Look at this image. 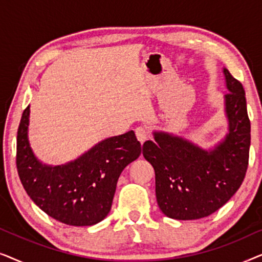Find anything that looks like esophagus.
Returning <instances> with one entry per match:
<instances>
[{
    "label": "esophagus",
    "mask_w": 262,
    "mask_h": 262,
    "mask_svg": "<svg viewBox=\"0 0 262 262\" xmlns=\"http://www.w3.org/2000/svg\"><path fill=\"white\" fill-rule=\"evenodd\" d=\"M136 136H137V139L141 143H144L149 137V131L145 126H138L136 128Z\"/></svg>",
    "instance_id": "34e87169"
}]
</instances>
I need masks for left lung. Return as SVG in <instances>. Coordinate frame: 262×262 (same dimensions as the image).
Here are the masks:
<instances>
[{
  "label": "left lung",
  "mask_w": 262,
  "mask_h": 262,
  "mask_svg": "<svg viewBox=\"0 0 262 262\" xmlns=\"http://www.w3.org/2000/svg\"><path fill=\"white\" fill-rule=\"evenodd\" d=\"M228 134L204 149L180 136L154 131L143 156L155 169L156 199L167 217L199 220L221 209L237 192L249 159L250 121L242 84L223 68Z\"/></svg>",
  "instance_id": "left-lung-1"
}]
</instances>
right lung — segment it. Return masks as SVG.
<instances>
[{"instance_id": "add662e5", "label": "right lung", "mask_w": 262, "mask_h": 262, "mask_svg": "<svg viewBox=\"0 0 262 262\" xmlns=\"http://www.w3.org/2000/svg\"><path fill=\"white\" fill-rule=\"evenodd\" d=\"M30 106L21 117L16 139V167L30 198L50 217L75 227L101 222L108 214L118 179L141 155L134 131L106 138L58 166L42 163L28 141Z\"/></svg>"}]
</instances>
